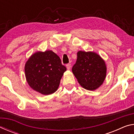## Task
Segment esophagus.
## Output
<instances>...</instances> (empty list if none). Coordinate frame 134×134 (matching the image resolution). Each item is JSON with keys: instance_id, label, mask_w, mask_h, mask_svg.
<instances>
[{"instance_id": "obj_1", "label": "esophagus", "mask_w": 134, "mask_h": 134, "mask_svg": "<svg viewBox=\"0 0 134 134\" xmlns=\"http://www.w3.org/2000/svg\"><path fill=\"white\" fill-rule=\"evenodd\" d=\"M71 64H67L66 65V67H67V70H70V69H71Z\"/></svg>"}]
</instances>
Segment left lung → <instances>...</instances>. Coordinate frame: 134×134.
Wrapping results in <instances>:
<instances>
[{
  "instance_id": "1",
  "label": "left lung",
  "mask_w": 134,
  "mask_h": 134,
  "mask_svg": "<svg viewBox=\"0 0 134 134\" xmlns=\"http://www.w3.org/2000/svg\"><path fill=\"white\" fill-rule=\"evenodd\" d=\"M105 62L93 51L77 52V59L72 68V73L84 89L94 90L102 85L106 76Z\"/></svg>"
}]
</instances>
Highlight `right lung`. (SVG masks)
<instances>
[{"instance_id": "1", "label": "right lung", "mask_w": 134, "mask_h": 134, "mask_svg": "<svg viewBox=\"0 0 134 134\" xmlns=\"http://www.w3.org/2000/svg\"><path fill=\"white\" fill-rule=\"evenodd\" d=\"M66 70L60 58L51 50L36 52L25 65L27 83L34 90L44 95L53 94L57 90Z\"/></svg>"}]
</instances>
